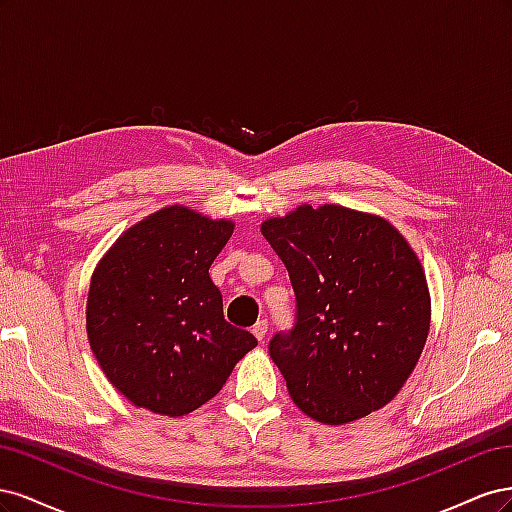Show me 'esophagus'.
I'll return each instance as SVG.
<instances>
[{
  "label": "esophagus",
  "instance_id": "obj_1",
  "mask_svg": "<svg viewBox=\"0 0 512 512\" xmlns=\"http://www.w3.org/2000/svg\"><path fill=\"white\" fill-rule=\"evenodd\" d=\"M267 331H269V322H267V320H258V322L254 324V329H252V333L256 335L258 342H262V339H265Z\"/></svg>",
  "mask_w": 512,
  "mask_h": 512
}]
</instances>
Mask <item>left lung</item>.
<instances>
[{
    "label": "left lung",
    "mask_w": 512,
    "mask_h": 512,
    "mask_svg": "<svg viewBox=\"0 0 512 512\" xmlns=\"http://www.w3.org/2000/svg\"><path fill=\"white\" fill-rule=\"evenodd\" d=\"M288 269L297 322L269 352L297 408L344 425L384 408L425 348L431 297L406 237L374 213L299 205L260 224Z\"/></svg>",
    "instance_id": "1"
}]
</instances>
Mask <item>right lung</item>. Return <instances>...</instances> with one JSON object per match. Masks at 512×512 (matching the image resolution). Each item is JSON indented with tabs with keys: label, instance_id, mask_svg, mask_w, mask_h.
I'll return each mask as SVG.
<instances>
[{
	"label": "right lung",
	"instance_id": "right-lung-1",
	"mask_svg": "<svg viewBox=\"0 0 512 512\" xmlns=\"http://www.w3.org/2000/svg\"><path fill=\"white\" fill-rule=\"evenodd\" d=\"M232 230L230 220L164 207L130 226L98 262L85 309L89 346L136 408L190 414L258 344L226 322L209 277Z\"/></svg>",
	"mask_w": 512,
	"mask_h": 512
}]
</instances>
